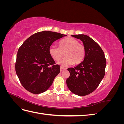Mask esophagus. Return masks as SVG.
Returning <instances> with one entry per match:
<instances>
[{"instance_id": "obj_1", "label": "esophagus", "mask_w": 124, "mask_h": 124, "mask_svg": "<svg viewBox=\"0 0 124 124\" xmlns=\"http://www.w3.org/2000/svg\"><path fill=\"white\" fill-rule=\"evenodd\" d=\"M66 70V68H63V67H61V72H62V71H63V70Z\"/></svg>"}]
</instances>
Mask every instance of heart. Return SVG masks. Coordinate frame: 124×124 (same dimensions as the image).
<instances>
[{
  "label": "heart",
  "mask_w": 124,
  "mask_h": 124,
  "mask_svg": "<svg viewBox=\"0 0 124 124\" xmlns=\"http://www.w3.org/2000/svg\"><path fill=\"white\" fill-rule=\"evenodd\" d=\"M59 47L52 46L49 47L48 53L54 61H58L65 54V57L58 62L62 67H68L74 63L78 64L84 59L85 49L82 44H79L78 40L68 37L60 41Z\"/></svg>",
  "instance_id": "b5f03b06"
}]
</instances>
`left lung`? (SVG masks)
<instances>
[{"label": "left lung", "instance_id": "obj_1", "mask_svg": "<svg viewBox=\"0 0 124 124\" xmlns=\"http://www.w3.org/2000/svg\"><path fill=\"white\" fill-rule=\"evenodd\" d=\"M83 42L85 49L84 61L68 70L70 77L66 83L70 91L80 96L87 95L97 88L104 78L106 59L99 44L85 35H72Z\"/></svg>", "mask_w": 124, "mask_h": 124}]
</instances>
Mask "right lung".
<instances>
[{"label": "right lung", "mask_w": 124, "mask_h": 124, "mask_svg": "<svg viewBox=\"0 0 124 124\" xmlns=\"http://www.w3.org/2000/svg\"><path fill=\"white\" fill-rule=\"evenodd\" d=\"M67 35L50 31L37 32L26 40L18 49L16 71L21 84L35 94L50 88L60 72L48 49L54 41Z\"/></svg>", "instance_id": "obj_1"}]
</instances>
